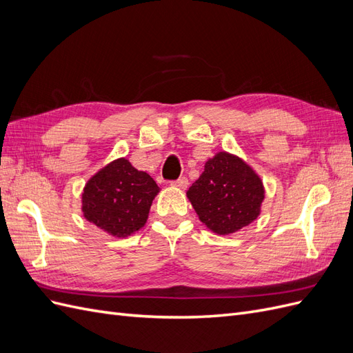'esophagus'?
I'll return each instance as SVG.
<instances>
[{
    "mask_svg": "<svg viewBox=\"0 0 353 353\" xmlns=\"http://www.w3.org/2000/svg\"><path fill=\"white\" fill-rule=\"evenodd\" d=\"M170 185L178 187V188H185L188 185V179L185 176H179L178 179L172 181V183H170Z\"/></svg>",
    "mask_w": 353,
    "mask_h": 353,
    "instance_id": "1",
    "label": "esophagus"
}]
</instances>
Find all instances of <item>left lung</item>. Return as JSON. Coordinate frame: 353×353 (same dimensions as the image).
Masks as SVG:
<instances>
[{
    "instance_id": "8db88e82",
    "label": "left lung",
    "mask_w": 353,
    "mask_h": 353,
    "mask_svg": "<svg viewBox=\"0 0 353 353\" xmlns=\"http://www.w3.org/2000/svg\"><path fill=\"white\" fill-rule=\"evenodd\" d=\"M187 197L210 231L228 236L258 219L265 188L261 176L241 157L218 152L208 159Z\"/></svg>"
}]
</instances>
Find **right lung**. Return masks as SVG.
<instances>
[{
    "instance_id": "right-lung-1",
    "label": "right lung",
    "mask_w": 353,
    "mask_h": 353,
    "mask_svg": "<svg viewBox=\"0 0 353 353\" xmlns=\"http://www.w3.org/2000/svg\"><path fill=\"white\" fill-rule=\"evenodd\" d=\"M160 188L143 170L119 157L94 174L83 187L82 213L113 237H130L147 222Z\"/></svg>"
}]
</instances>
